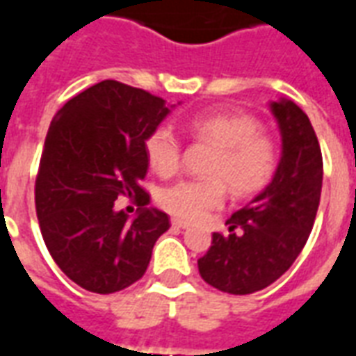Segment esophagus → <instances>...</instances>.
I'll return each mask as SVG.
<instances>
[{
    "label": "esophagus",
    "instance_id": "obj_1",
    "mask_svg": "<svg viewBox=\"0 0 356 356\" xmlns=\"http://www.w3.org/2000/svg\"><path fill=\"white\" fill-rule=\"evenodd\" d=\"M171 225L177 227V229H188V223H186V221H181V219H171Z\"/></svg>",
    "mask_w": 356,
    "mask_h": 356
}]
</instances>
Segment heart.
Here are the masks:
<instances>
[{
  "mask_svg": "<svg viewBox=\"0 0 356 356\" xmlns=\"http://www.w3.org/2000/svg\"><path fill=\"white\" fill-rule=\"evenodd\" d=\"M186 129L196 139L217 148L208 165V179H185L168 186L160 204L171 216L198 221L211 209L223 206L225 185L234 196L255 194L275 175L278 150L270 135L250 114L209 112L191 118ZM145 152L150 168L162 175H173L181 163V140L168 125H158L148 133Z\"/></svg>",
  "mask_w": 356,
  "mask_h": 356,
  "instance_id": "obj_1",
  "label": "heart"
}]
</instances>
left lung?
<instances>
[{
	"mask_svg": "<svg viewBox=\"0 0 356 356\" xmlns=\"http://www.w3.org/2000/svg\"><path fill=\"white\" fill-rule=\"evenodd\" d=\"M282 156L273 181L213 232L200 276L217 290L246 296L278 280L298 259L313 229L322 191V152L309 118L288 99L270 102Z\"/></svg>",
	"mask_w": 356,
	"mask_h": 356,
	"instance_id": "left-lung-1",
	"label": "left lung"
}]
</instances>
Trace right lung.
<instances>
[{"label":"right lung","mask_w":356,"mask_h":356,"mask_svg":"<svg viewBox=\"0 0 356 356\" xmlns=\"http://www.w3.org/2000/svg\"><path fill=\"white\" fill-rule=\"evenodd\" d=\"M145 89L104 80L66 102L53 118L35 179V211L45 246L72 282L114 293L145 275L170 217L147 208L145 140L171 112ZM118 195L136 196L133 220Z\"/></svg>","instance_id":"add662e5"}]
</instances>
